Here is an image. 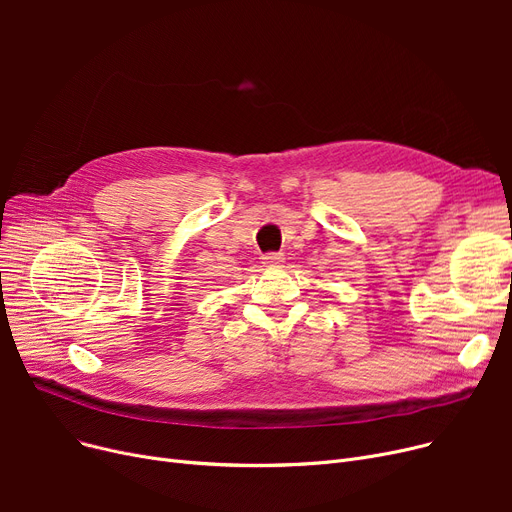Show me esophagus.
Instances as JSON below:
<instances>
[{"instance_id": "1", "label": "esophagus", "mask_w": 512, "mask_h": 512, "mask_svg": "<svg viewBox=\"0 0 512 512\" xmlns=\"http://www.w3.org/2000/svg\"><path fill=\"white\" fill-rule=\"evenodd\" d=\"M261 259H263V265L274 267V265H280L284 261V255L282 253H265Z\"/></svg>"}]
</instances>
